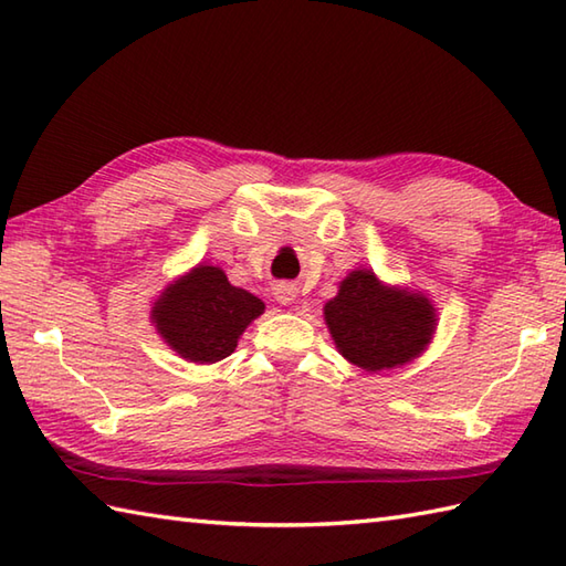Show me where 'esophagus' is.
<instances>
[{
  "instance_id": "esophagus-1",
  "label": "esophagus",
  "mask_w": 566,
  "mask_h": 566,
  "mask_svg": "<svg viewBox=\"0 0 566 566\" xmlns=\"http://www.w3.org/2000/svg\"><path fill=\"white\" fill-rule=\"evenodd\" d=\"M274 298L284 306H290L296 302V286L290 284V282H280L274 286Z\"/></svg>"
}]
</instances>
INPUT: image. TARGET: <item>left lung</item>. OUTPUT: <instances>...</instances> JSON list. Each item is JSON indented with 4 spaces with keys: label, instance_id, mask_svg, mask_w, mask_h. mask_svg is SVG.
<instances>
[{
    "label": "left lung",
    "instance_id": "8db88e82",
    "mask_svg": "<svg viewBox=\"0 0 566 566\" xmlns=\"http://www.w3.org/2000/svg\"><path fill=\"white\" fill-rule=\"evenodd\" d=\"M323 316L338 353L365 371L411 363L438 326L428 296L381 284L371 270L347 274Z\"/></svg>",
    "mask_w": 566,
    "mask_h": 566
}]
</instances>
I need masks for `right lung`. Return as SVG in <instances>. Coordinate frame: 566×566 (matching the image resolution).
<instances>
[{
    "instance_id": "obj_1",
    "label": "right lung",
    "mask_w": 566,
    "mask_h": 566,
    "mask_svg": "<svg viewBox=\"0 0 566 566\" xmlns=\"http://www.w3.org/2000/svg\"><path fill=\"white\" fill-rule=\"evenodd\" d=\"M262 311L260 298L233 286L221 268L197 264L167 286L150 318L179 357L213 365L235 350L238 338Z\"/></svg>"
}]
</instances>
